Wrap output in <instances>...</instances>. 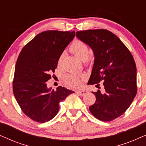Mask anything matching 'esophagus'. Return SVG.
I'll return each mask as SVG.
<instances>
[{"label": "esophagus", "instance_id": "1", "mask_svg": "<svg viewBox=\"0 0 146 146\" xmlns=\"http://www.w3.org/2000/svg\"><path fill=\"white\" fill-rule=\"evenodd\" d=\"M76 93L77 94L80 95V96H84L85 94H86L88 93V91H86V90H79V91L76 92Z\"/></svg>", "mask_w": 146, "mask_h": 146}]
</instances>
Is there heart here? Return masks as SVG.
Returning <instances> with one entry per match:
<instances>
[{
    "label": "heart",
    "mask_w": 146,
    "mask_h": 146,
    "mask_svg": "<svg viewBox=\"0 0 146 146\" xmlns=\"http://www.w3.org/2000/svg\"><path fill=\"white\" fill-rule=\"evenodd\" d=\"M70 50L73 54L82 60H86L88 58L89 55V48L84 42L80 40H75L71 44L70 46ZM66 54L62 52L59 56L58 59V65L61 66L64 60ZM64 82L70 87L76 88H79L82 85V77L78 76L74 74H68L64 77Z\"/></svg>",
    "instance_id": "b5f03b06"
}]
</instances>
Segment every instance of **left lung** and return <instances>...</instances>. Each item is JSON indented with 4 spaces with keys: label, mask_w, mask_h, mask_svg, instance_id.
I'll use <instances>...</instances> for the list:
<instances>
[{
    "label": "left lung",
    "mask_w": 146,
    "mask_h": 146,
    "mask_svg": "<svg viewBox=\"0 0 146 146\" xmlns=\"http://www.w3.org/2000/svg\"><path fill=\"white\" fill-rule=\"evenodd\" d=\"M76 36L94 54L88 84L98 87L102 80L105 89L92 92L96 100L90 111L100 120H113L127 110L137 94L134 59L119 38L107 30L78 31Z\"/></svg>",
    "instance_id": "obj_1"
}]
</instances>
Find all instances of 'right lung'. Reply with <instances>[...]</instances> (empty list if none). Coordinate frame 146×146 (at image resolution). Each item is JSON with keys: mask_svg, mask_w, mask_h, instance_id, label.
Instances as JSON below:
<instances>
[{"mask_svg": "<svg viewBox=\"0 0 146 146\" xmlns=\"http://www.w3.org/2000/svg\"><path fill=\"white\" fill-rule=\"evenodd\" d=\"M75 36V32H42L25 46L18 58L13 80V93L22 111L39 123L54 117L59 103L74 92L58 86L47 87L58 59Z\"/></svg>", "mask_w": 146, "mask_h": 146, "instance_id": "1", "label": "right lung"}]
</instances>
